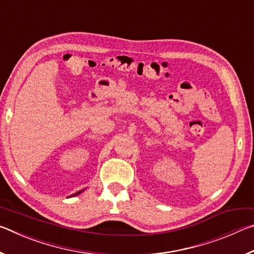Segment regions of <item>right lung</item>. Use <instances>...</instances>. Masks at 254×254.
Masks as SVG:
<instances>
[{
	"label": "right lung",
	"mask_w": 254,
	"mask_h": 254,
	"mask_svg": "<svg viewBox=\"0 0 254 254\" xmlns=\"http://www.w3.org/2000/svg\"><path fill=\"white\" fill-rule=\"evenodd\" d=\"M81 191H84V189H81V190H79V191H77V192H75V194H74V195H71V196H76V195H79ZM71 196H70V197H71Z\"/></svg>",
	"instance_id": "1"
}]
</instances>
